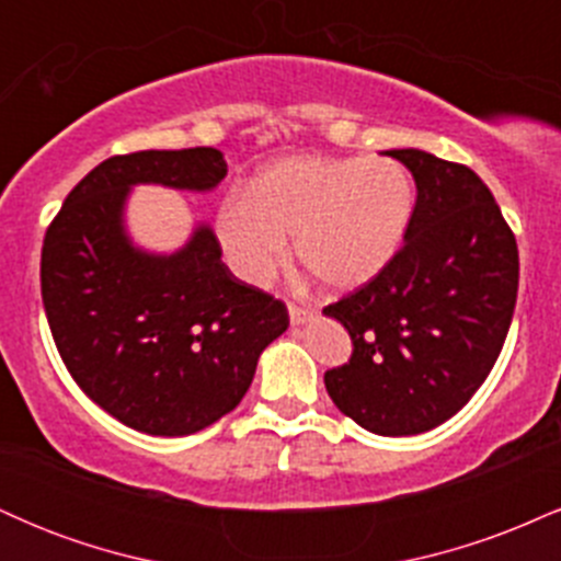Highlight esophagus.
<instances>
[{
    "label": "esophagus",
    "instance_id": "esophagus-1",
    "mask_svg": "<svg viewBox=\"0 0 561 561\" xmlns=\"http://www.w3.org/2000/svg\"><path fill=\"white\" fill-rule=\"evenodd\" d=\"M311 319H313L311 308H302V306H295V302H289V321H293V327L306 324V321Z\"/></svg>",
    "mask_w": 561,
    "mask_h": 561
}]
</instances>
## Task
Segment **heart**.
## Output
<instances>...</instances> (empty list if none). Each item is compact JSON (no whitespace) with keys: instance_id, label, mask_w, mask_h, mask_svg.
<instances>
[{"instance_id":"heart-1","label":"heart","mask_w":561,"mask_h":561,"mask_svg":"<svg viewBox=\"0 0 561 561\" xmlns=\"http://www.w3.org/2000/svg\"><path fill=\"white\" fill-rule=\"evenodd\" d=\"M414 216V182L392 158L293 156L263 165L216 214L231 272L272 282L293 253L324 287L358 289L388 268Z\"/></svg>"}]
</instances>
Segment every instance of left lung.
<instances>
[{
	"label": "left lung",
	"instance_id": "obj_1",
	"mask_svg": "<svg viewBox=\"0 0 561 561\" xmlns=\"http://www.w3.org/2000/svg\"><path fill=\"white\" fill-rule=\"evenodd\" d=\"M416 182L403 248L369 285L324 308L353 340L330 398L385 437L437 427L491 375L514 317L519 253L482 179L424 150H388Z\"/></svg>",
	"mask_w": 561,
	"mask_h": 561
}]
</instances>
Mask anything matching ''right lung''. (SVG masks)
I'll return each mask as SVG.
<instances>
[{
	"instance_id": "right-lung-1",
	"label": "right lung",
	"mask_w": 561,
	"mask_h": 561,
	"mask_svg": "<svg viewBox=\"0 0 561 561\" xmlns=\"http://www.w3.org/2000/svg\"><path fill=\"white\" fill-rule=\"evenodd\" d=\"M216 147L102 160L70 190L42 248V300L70 377L126 427L182 437L221 420L248 392L263 347L289 327L282 300L244 285L199 221L173 253L126 229L137 184L214 192Z\"/></svg>"
}]
</instances>
